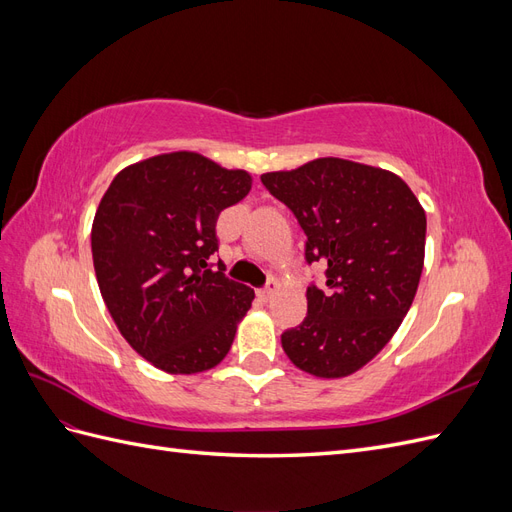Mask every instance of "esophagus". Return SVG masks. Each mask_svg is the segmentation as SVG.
Here are the masks:
<instances>
[{
  "label": "esophagus",
  "instance_id": "1",
  "mask_svg": "<svg viewBox=\"0 0 512 512\" xmlns=\"http://www.w3.org/2000/svg\"><path fill=\"white\" fill-rule=\"evenodd\" d=\"M277 290V282L273 280V277H271V280L265 284V286H262L260 290H258V297L262 299V301H269L271 297H273V292Z\"/></svg>",
  "mask_w": 512,
  "mask_h": 512
}]
</instances>
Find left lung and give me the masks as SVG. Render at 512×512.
<instances>
[{
	"label": "left lung",
	"mask_w": 512,
	"mask_h": 512,
	"mask_svg": "<svg viewBox=\"0 0 512 512\" xmlns=\"http://www.w3.org/2000/svg\"><path fill=\"white\" fill-rule=\"evenodd\" d=\"M262 185L305 232V262L324 286H307V316L282 333L299 369L344 378L389 344L414 301L425 258V211L389 170L320 158Z\"/></svg>",
	"instance_id": "obj_1"
}]
</instances>
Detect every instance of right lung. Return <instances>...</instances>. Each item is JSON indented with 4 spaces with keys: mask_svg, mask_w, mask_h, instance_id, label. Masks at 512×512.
<instances>
[{
    "mask_svg": "<svg viewBox=\"0 0 512 512\" xmlns=\"http://www.w3.org/2000/svg\"><path fill=\"white\" fill-rule=\"evenodd\" d=\"M245 170L192 151L123 168L91 226L102 299L128 344L168 374H198L228 354L254 290L213 269L220 213L250 192Z\"/></svg>",
    "mask_w": 512,
    "mask_h": 512,
    "instance_id": "obj_1",
    "label": "right lung"
}]
</instances>
